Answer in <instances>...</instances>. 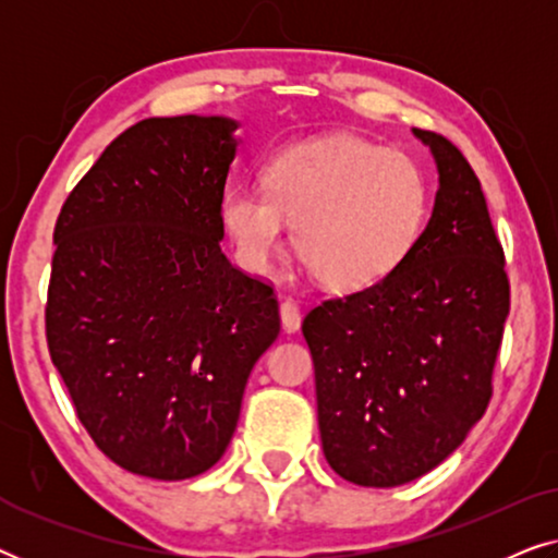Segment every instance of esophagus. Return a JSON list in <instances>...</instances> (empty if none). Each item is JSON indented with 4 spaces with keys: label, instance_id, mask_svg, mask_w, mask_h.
Returning a JSON list of instances; mask_svg holds the SVG:
<instances>
[{
    "label": "esophagus",
    "instance_id": "34e87169",
    "mask_svg": "<svg viewBox=\"0 0 558 558\" xmlns=\"http://www.w3.org/2000/svg\"><path fill=\"white\" fill-rule=\"evenodd\" d=\"M279 317H281V327H284L287 332H296L302 325V312H300V304L294 300H289L284 296L279 304Z\"/></svg>",
    "mask_w": 558,
    "mask_h": 558
}]
</instances>
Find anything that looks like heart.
<instances>
[{
    "label": "heart",
    "mask_w": 558,
    "mask_h": 558,
    "mask_svg": "<svg viewBox=\"0 0 558 558\" xmlns=\"http://www.w3.org/2000/svg\"><path fill=\"white\" fill-rule=\"evenodd\" d=\"M429 187L414 159L353 134L289 144L264 167V193L231 187L220 220L243 269L264 274L292 223L296 256L335 292L386 279L424 231Z\"/></svg>",
    "instance_id": "b5f03b06"
}]
</instances>
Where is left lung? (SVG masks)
<instances>
[{
	"label": "left lung",
	"mask_w": 558,
	"mask_h": 558,
	"mask_svg": "<svg viewBox=\"0 0 558 558\" xmlns=\"http://www.w3.org/2000/svg\"><path fill=\"white\" fill-rule=\"evenodd\" d=\"M414 134L439 172L416 246L378 284L325 300L302 323L323 452L363 487L411 483L462 445L490 403L510 310L475 170L447 136Z\"/></svg>",
	"instance_id": "obj_1"
}]
</instances>
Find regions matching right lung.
Here are the masks:
<instances>
[{
	"mask_svg": "<svg viewBox=\"0 0 558 558\" xmlns=\"http://www.w3.org/2000/svg\"><path fill=\"white\" fill-rule=\"evenodd\" d=\"M235 121L144 119L60 208L45 338L81 424L134 475L223 457L254 363L279 335L274 287L220 251Z\"/></svg>",
	"mask_w": 558,
	"mask_h": 558,
	"instance_id": "add662e5",
	"label": "right lung"
}]
</instances>
